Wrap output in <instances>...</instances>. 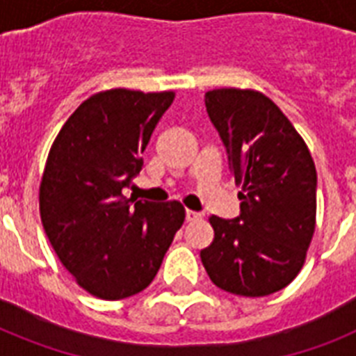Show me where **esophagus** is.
<instances>
[{"label":"esophagus","mask_w":356,"mask_h":356,"mask_svg":"<svg viewBox=\"0 0 356 356\" xmlns=\"http://www.w3.org/2000/svg\"><path fill=\"white\" fill-rule=\"evenodd\" d=\"M201 218L200 212L195 211H186V222H197Z\"/></svg>","instance_id":"34e87169"}]
</instances>
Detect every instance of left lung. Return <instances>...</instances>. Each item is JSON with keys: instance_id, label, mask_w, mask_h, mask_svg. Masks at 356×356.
Returning a JSON list of instances; mask_svg holds the SVG:
<instances>
[{"instance_id": "obj_1", "label": "left lung", "mask_w": 356, "mask_h": 356, "mask_svg": "<svg viewBox=\"0 0 356 356\" xmlns=\"http://www.w3.org/2000/svg\"><path fill=\"white\" fill-rule=\"evenodd\" d=\"M207 113L227 147L240 216H211L214 240L201 249L211 281L225 292L262 298L298 277L316 229V166L282 111L262 92L216 88Z\"/></svg>"}]
</instances>
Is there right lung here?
Segmentation results:
<instances>
[{
    "label": "right lung",
    "mask_w": 356,
    "mask_h": 356,
    "mask_svg": "<svg viewBox=\"0 0 356 356\" xmlns=\"http://www.w3.org/2000/svg\"><path fill=\"white\" fill-rule=\"evenodd\" d=\"M173 97L172 90L97 92L66 120L47 155L42 225L75 282L99 299L149 286L184 222L179 201L133 206L122 194Z\"/></svg>",
    "instance_id": "obj_1"
}]
</instances>
